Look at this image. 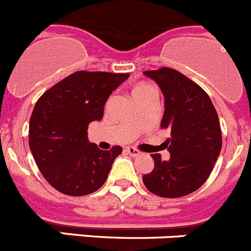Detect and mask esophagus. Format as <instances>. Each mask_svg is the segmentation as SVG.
Masks as SVG:
<instances>
[{"label": "esophagus", "instance_id": "esophagus-1", "mask_svg": "<svg viewBox=\"0 0 251 251\" xmlns=\"http://www.w3.org/2000/svg\"><path fill=\"white\" fill-rule=\"evenodd\" d=\"M125 152H127L131 156H137V155H140V151L135 148H126Z\"/></svg>", "mask_w": 251, "mask_h": 251}]
</instances>
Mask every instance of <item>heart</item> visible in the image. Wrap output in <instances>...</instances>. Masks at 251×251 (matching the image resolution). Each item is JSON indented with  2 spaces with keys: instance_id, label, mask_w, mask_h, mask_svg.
Wrapping results in <instances>:
<instances>
[{
  "instance_id": "b5f03b06",
  "label": "heart",
  "mask_w": 251,
  "mask_h": 251,
  "mask_svg": "<svg viewBox=\"0 0 251 251\" xmlns=\"http://www.w3.org/2000/svg\"><path fill=\"white\" fill-rule=\"evenodd\" d=\"M149 92H153V89L150 86V85H148V83H137V85H135L134 87H132V90H131V94H132V98H135V96H139V95H144V94H149Z\"/></svg>"
}]
</instances>
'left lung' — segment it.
Returning <instances> with one entry per match:
<instances>
[{
	"mask_svg": "<svg viewBox=\"0 0 251 251\" xmlns=\"http://www.w3.org/2000/svg\"><path fill=\"white\" fill-rule=\"evenodd\" d=\"M164 95L161 127L170 130L164 142L170 159L151 153L155 166L142 176L146 189L162 198L194 193L211 174L221 151L218 112L206 92L181 72L169 67L145 71Z\"/></svg>",
	"mask_w": 251,
	"mask_h": 251,
	"instance_id": "left-lung-1",
	"label": "left lung"
}]
</instances>
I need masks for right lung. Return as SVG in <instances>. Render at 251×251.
Returning a JSON list of instances; mask_svg holds the SVG:
<instances>
[{
  "label": "right lung",
  "mask_w": 251,
  "mask_h": 251,
  "mask_svg": "<svg viewBox=\"0 0 251 251\" xmlns=\"http://www.w3.org/2000/svg\"><path fill=\"white\" fill-rule=\"evenodd\" d=\"M128 74L77 71L38 99L30 119L28 144L38 169L60 193L82 196L99 190L123 148L103 151L87 137L92 121Z\"/></svg>",
  "instance_id": "1"
}]
</instances>
